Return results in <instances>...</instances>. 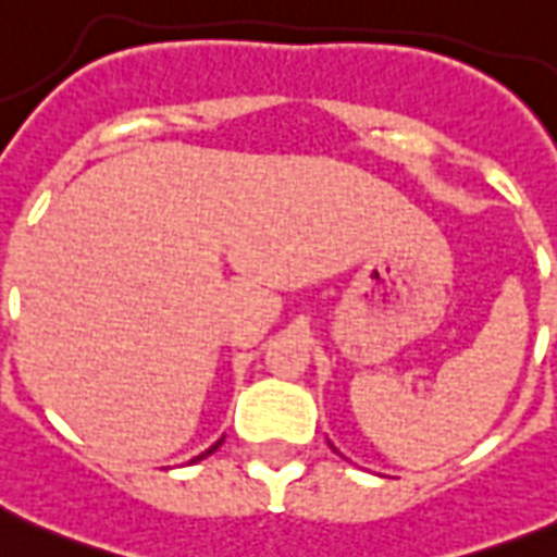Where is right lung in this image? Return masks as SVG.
Here are the masks:
<instances>
[{"label": "right lung", "instance_id": "add662e5", "mask_svg": "<svg viewBox=\"0 0 557 557\" xmlns=\"http://www.w3.org/2000/svg\"><path fill=\"white\" fill-rule=\"evenodd\" d=\"M219 445H222V440H219V442H216V445H210V448H208V450H205V454H199V457H196V459H205V457H208V454H213V450H216V448H219ZM196 459H193V462H196Z\"/></svg>", "mask_w": 557, "mask_h": 557}]
</instances>
